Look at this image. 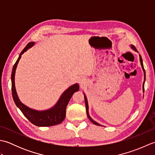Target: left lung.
<instances>
[{
  "label": "left lung",
  "mask_w": 155,
  "mask_h": 155,
  "mask_svg": "<svg viewBox=\"0 0 155 155\" xmlns=\"http://www.w3.org/2000/svg\"><path fill=\"white\" fill-rule=\"evenodd\" d=\"M131 47H132V48L134 49V51H137V48H135V47L133 45H131ZM140 64H141V66H142V68L143 69V71H144V80H145V71H144V67H143V60H142V57H141V56L140 55ZM144 82L143 83V91H144ZM84 101H85V106H86V110H87V117H88V118H89L90 120L93 123V124H96V125H98V126H101V124H99L98 123H97V122L94 121L92 118H91V117L89 116V114H88V102H87V98H86V96H84Z\"/></svg>",
  "instance_id": "left-lung-1"
}]
</instances>
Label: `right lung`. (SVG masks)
<instances>
[{
    "label": "right lung",
    "mask_w": 155,
    "mask_h": 155,
    "mask_svg": "<svg viewBox=\"0 0 155 155\" xmlns=\"http://www.w3.org/2000/svg\"><path fill=\"white\" fill-rule=\"evenodd\" d=\"M34 45V42H29L26 46L25 48L21 52L18 58L17 61H16L15 64L13 66L12 74H11V81H12V98L16 106L20 110L22 111V114L27 117V119L31 123L38 127H51L54 126L61 123L64 120L66 116V108L75 92L79 90V86L78 84H75L69 87L67 90H66L63 94L61 95L60 99L58 100V103L55 106L45 111H37L31 108L26 107L19 101L17 94H16L15 86V74L16 68L17 67V64L21 57V55L27 51L28 49Z\"/></svg>",
    "instance_id": "add662e5"
}]
</instances>
